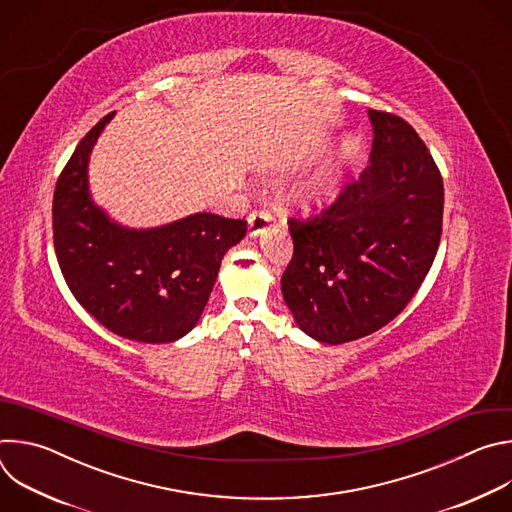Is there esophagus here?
Masks as SVG:
<instances>
[{
  "mask_svg": "<svg viewBox=\"0 0 512 512\" xmlns=\"http://www.w3.org/2000/svg\"><path fill=\"white\" fill-rule=\"evenodd\" d=\"M273 223V216L267 210H253L249 214V237H261Z\"/></svg>",
  "mask_w": 512,
  "mask_h": 512,
  "instance_id": "34e87169",
  "label": "esophagus"
}]
</instances>
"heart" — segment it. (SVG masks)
Returning a JSON list of instances; mask_svg holds the SVG:
<instances>
[{
  "mask_svg": "<svg viewBox=\"0 0 512 512\" xmlns=\"http://www.w3.org/2000/svg\"><path fill=\"white\" fill-rule=\"evenodd\" d=\"M350 162V152L344 143H336L326 152V156L316 164V168L291 186L285 194L287 208L312 214L320 210L340 188Z\"/></svg>",
  "mask_w": 512,
  "mask_h": 512,
  "instance_id": "b5f03b06",
  "label": "heart"
}]
</instances>
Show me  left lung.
<instances>
[{
  "instance_id": "obj_1",
  "label": "left lung",
  "mask_w": 512,
  "mask_h": 512,
  "mask_svg": "<svg viewBox=\"0 0 512 512\" xmlns=\"http://www.w3.org/2000/svg\"><path fill=\"white\" fill-rule=\"evenodd\" d=\"M369 166L310 223L289 221L281 294L302 332L344 344L389 324L425 279L442 237L444 182L397 115L369 109Z\"/></svg>"
}]
</instances>
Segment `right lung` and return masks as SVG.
I'll return each instance as SVG.
<instances>
[{"label":"right lung","instance_id":"1","mask_svg":"<svg viewBox=\"0 0 512 512\" xmlns=\"http://www.w3.org/2000/svg\"><path fill=\"white\" fill-rule=\"evenodd\" d=\"M113 115L83 137L56 182V259L72 296L99 324L129 340L166 344L198 324L221 261L247 223L212 212L148 229L117 223L89 186L93 148Z\"/></svg>","mask_w":512,"mask_h":512}]
</instances>
